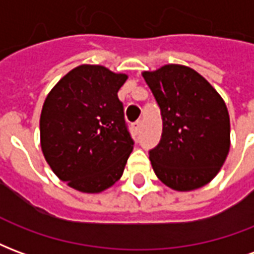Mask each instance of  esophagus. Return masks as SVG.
Segmentation results:
<instances>
[{"mask_svg": "<svg viewBox=\"0 0 254 254\" xmlns=\"http://www.w3.org/2000/svg\"><path fill=\"white\" fill-rule=\"evenodd\" d=\"M132 127H133V130H134L136 133L140 132V130H141V121H140V120H137L136 122H133Z\"/></svg>", "mask_w": 254, "mask_h": 254, "instance_id": "obj_1", "label": "esophagus"}]
</instances>
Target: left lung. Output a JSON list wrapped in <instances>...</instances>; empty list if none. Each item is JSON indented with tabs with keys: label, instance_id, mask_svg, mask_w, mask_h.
<instances>
[{
	"label": "left lung",
	"instance_id": "obj_1",
	"mask_svg": "<svg viewBox=\"0 0 254 254\" xmlns=\"http://www.w3.org/2000/svg\"><path fill=\"white\" fill-rule=\"evenodd\" d=\"M143 77L160 109L163 130L149 149L155 174L171 189L207 185L230 149V117L220 95L201 74L182 65H165Z\"/></svg>",
	"mask_w": 254,
	"mask_h": 254
}]
</instances>
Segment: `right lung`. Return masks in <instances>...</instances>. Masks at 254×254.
I'll return each instance as SVG.
<instances>
[{
	"mask_svg": "<svg viewBox=\"0 0 254 254\" xmlns=\"http://www.w3.org/2000/svg\"><path fill=\"white\" fill-rule=\"evenodd\" d=\"M127 76L80 65L47 95L41 145L54 174L69 187L98 193L121 178L133 149L118 91Z\"/></svg>",
	"mask_w": 254,
	"mask_h": 254,
	"instance_id": "obj_1",
	"label": "right lung"
}]
</instances>
